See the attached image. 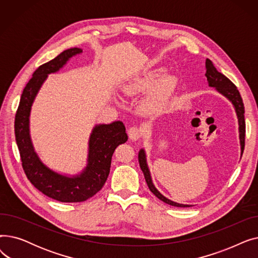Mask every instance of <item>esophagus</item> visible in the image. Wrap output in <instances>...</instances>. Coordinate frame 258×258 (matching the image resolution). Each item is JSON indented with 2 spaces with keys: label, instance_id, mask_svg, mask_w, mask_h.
<instances>
[{
  "label": "esophagus",
  "instance_id": "1",
  "mask_svg": "<svg viewBox=\"0 0 258 258\" xmlns=\"http://www.w3.org/2000/svg\"><path fill=\"white\" fill-rule=\"evenodd\" d=\"M127 134H128V137L131 140L133 141H137L141 138L142 136V132L140 128H138L137 126H132L128 128L127 131Z\"/></svg>",
  "mask_w": 258,
  "mask_h": 258
}]
</instances>
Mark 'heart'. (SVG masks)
<instances>
[{
    "label": "heart",
    "mask_w": 258,
    "mask_h": 258,
    "mask_svg": "<svg viewBox=\"0 0 258 258\" xmlns=\"http://www.w3.org/2000/svg\"><path fill=\"white\" fill-rule=\"evenodd\" d=\"M163 69H155L130 81L125 87L128 96L152 92L144 101V111L150 115H157L163 110L172 91L177 86V78L172 75L164 76Z\"/></svg>",
    "instance_id": "heart-1"
}]
</instances>
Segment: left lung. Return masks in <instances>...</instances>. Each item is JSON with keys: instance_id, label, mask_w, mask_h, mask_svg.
Instances as JSON below:
<instances>
[{"instance_id": "obj_1", "label": "left lung", "mask_w": 258, "mask_h": 258, "mask_svg": "<svg viewBox=\"0 0 258 258\" xmlns=\"http://www.w3.org/2000/svg\"><path fill=\"white\" fill-rule=\"evenodd\" d=\"M205 76L207 77L208 85L211 88H215V90L219 93H221L223 96H225L228 100L231 101V103L234 106V110L237 116L238 120V133H239V143H240V155L243 153V148H245V133H246V123H245V106H243L242 99L240 97V94L235 87V85L232 83L231 80L227 78L224 74L219 72L216 70V68L214 67L213 62L210 59H206V74ZM138 160H139V164L140 168L144 174L145 181L147 183L148 188L161 201H163L164 203L168 205L174 206V207H191L192 205H185V204H179V203L172 202L171 200L165 198L163 195H162L158 189L155 187L152 177H151V171L148 169L147 166V161H146V154L143 148H141L139 155H138Z\"/></svg>"}]
</instances>
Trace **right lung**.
<instances>
[{
  "instance_id": "right-lung-1",
  "label": "right lung",
  "mask_w": 258,
  "mask_h": 258,
  "mask_svg": "<svg viewBox=\"0 0 258 258\" xmlns=\"http://www.w3.org/2000/svg\"><path fill=\"white\" fill-rule=\"evenodd\" d=\"M81 52L80 48L64 50L55 58L37 68L23 91L15 120L16 141L27 178L40 192L62 203L84 202L96 195L110 173L116 147L127 141L123 122L95 125L89 139L87 166L71 177L52 170L36 154L29 128L32 103L48 75L59 71L68 60Z\"/></svg>"
}]
</instances>
